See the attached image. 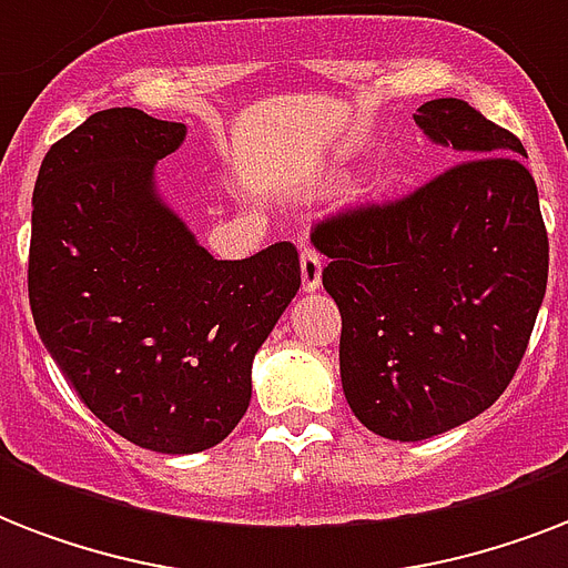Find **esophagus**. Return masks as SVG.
<instances>
[{
  "label": "esophagus",
  "instance_id": "34e87169",
  "mask_svg": "<svg viewBox=\"0 0 568 568\" xmlns=\"http://www.w3.org/2000/svg\"><path fill=\"white\" fill-rule=\"evenodd\" d=\"M321 271H324V258L318 250L306 247L301 253V285L303 292H315L321 288Z\"/></svg>",
  "mask_w": 568,
  "mask_h": 568
}]
</instances>
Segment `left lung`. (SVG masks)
<instances>
[{
    "label": "left lung",
    "instance_id": "obj_1",
    "mask_svg": "<svg viewBox=\"0 0 568 568\" xmlns=\"http://www.w3.org/2000/svg\"><path fill=\"white\" fill-rule=\"evenodd\" d=\"M415 123L463 162L312 232L342 312L347 404L397 442L439 436L501 397L548 283V232L519 138L463 100L424 102Z\"/></svg>",
    "mask_w": 568,
    "mask_h": 568
}]
</instances>
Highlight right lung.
I'll return each instance as SVG.
<instances>
[{
  "label": "right lung",
  "mask_w": 568,
  "mask_h": 568,
  "mask_svg": "<svg viewBox=\"0 0 568 568\" xmlns=\"http://www.w3.org/2000/svg\"><path fill=\"white\" fill-rule=\"evenodd\" d=\"M185 123L97 111L49 146L31 196L29 303L40 342L102 424L196 454L250 406L253 356L301 288L292 241L223 262L155 191Z\"/></svg>",
  "instance_id": "1"
}]
</instances>
